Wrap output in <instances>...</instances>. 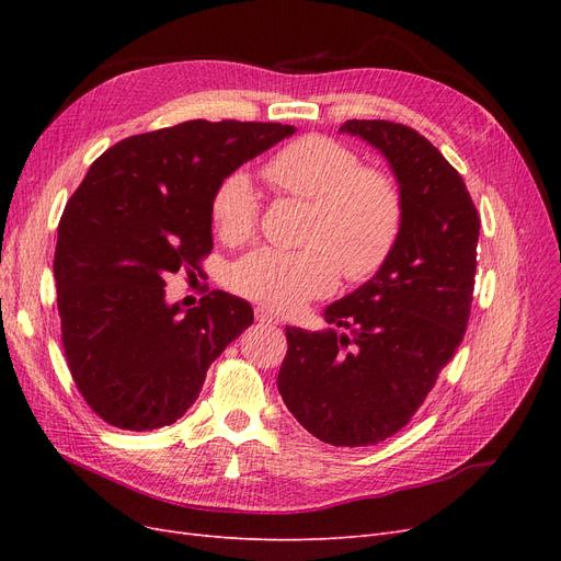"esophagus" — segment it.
Wrapping results in <instances>:
<instances>
[{
    "label": "esophagus",
    "mask_w": 561,
    "mask_h": 561,
    "mask_svg": "<svg viewBox=\"0 0 561 561\" xmlns=\"http://www.w3.org/2000/svg\"><path fill=\"white\" fill-rule=\"evenodd\" d=\"M254 318H257V322H262V325H278V318L271 313L268 309H264V307L254 309Z\"/></svg>",
    "instance_id": "esophagus-1"
}]
</instances>
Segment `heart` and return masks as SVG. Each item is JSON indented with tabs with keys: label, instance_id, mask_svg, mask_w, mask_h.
Returning <instances> with one entry per match:
<instances>
[{
	"label": "heart",
	"instance_id": "b5f03b06",
	"mask_svg": "<svg viewBox=\"0 0 561 561\" xmlns=\"http://www.w3.org/2000/svg\"><path fill=\"white\" fill-rule=\"evenodd\" d=\"M283 196L311 203L301 250L260 248L229 271L233 293L274 311H295L328 295L342 274L348 283L371 278L393 254L404 219L398 182L325 135H304L262 165ZM215 233L229 245L252 239L260 196L243 171L219 180L210 198Z\"/></svg>",
	"mask_w": 561,
	"mask_h": 561
}]
</instances>
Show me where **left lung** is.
I'll list each match as a JSON object with an SVG mask.
<instances>
[{"label":"left lung","mask_w":561,"mask_h":561,"mask_svg":"<svg viewBox=\"0 0 561 561\" xmlns=\"http://www.w3.org/2000/svg\"><path fill=\"white\" fill-rule=\"evenodd\" d=\"M388 159L404 219L377 276L325 311L334 330L285 328L278 390L311 435L334 447H369L402 431L454 358L468 328L480 215L463 178L414 128L351 118Z\"/></svg>","instance_id":"obj_1"}]
</instances>
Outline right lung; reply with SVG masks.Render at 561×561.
<instances>
[{"label":"right lung","mask_w":561,"mask_h":561,"mask_svg":"<svg viewBox=\"0 0 561 561\" xmlns=\"http://www.w3.org/2000/svg\"><path fill=\"white\" fill-rule=\"evenodd\" d=\"M295 126L194 118L100 154L67 201L54 276L67 367L110 426L154 431L196 402L210 363L252 325L248 301L213 290L180 313L163 276L201 271L219 180Z\"/></svg>","instance_id":"add662e5"}]
</instances>
